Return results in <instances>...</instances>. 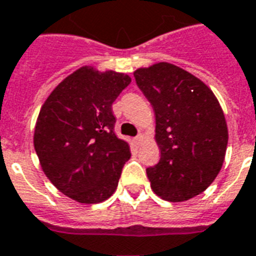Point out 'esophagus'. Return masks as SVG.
I'll use <instances>...</instances> for the list:
<instances>
[{"instance_id": "1", "label": "esophagus", "mask_w": 256, "mask_h": 256, "mask_svg": "<svg viewBox=\"0 0 256 256\" xmlns=\"http://www.w3.org/2000/svg\"><path fill=\"white\" fill-rule=\"evenodd\" d=\"M133 140H134V142H136L137 145H138V144H141V142H142V140H144V136H142V134H137V136L134 137V138H133Z\"/></svg>"}]
</instances>
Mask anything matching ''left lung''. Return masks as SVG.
<instances>
[{
	"mask_svg": "<svg viewBox=\"0 0 256 256\" xmlns=\"http://www.w3.org/2000/svg\"><path fill=\"white\" fill-rule=\"evenodd\" d=\"M133 74L156 115L161 158L146 168L152 190L168 202L192 199L222 168L228 146L222 108L204 82L176 65L158 62Z\"/></svg>",
	"mask_w": 256,
	"mask_h": 256,
	"instance_id": "8db88e82",
	"label": "left lung"
}]
</instances>
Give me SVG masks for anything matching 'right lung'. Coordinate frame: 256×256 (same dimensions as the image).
<instances>
[{"label": "right lung", "instance_id": "1", "mask_svg": "<svg viewBox=\"0 0 256 256\" xmlns=\"http://www.w3.org/2000/svg\"><path fill=\"white\" fill-rule=\"evenodd\" d=\"M130 76L82 66L56 86L38 116L34 146L54 186L84 204L107 200L130 158L114 132L112 103Z\"/></svg>", "mask_w": 256, "mask_h": 256}]
</instances>
